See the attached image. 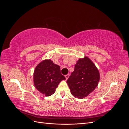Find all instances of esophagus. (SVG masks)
Masks as SVG:
<instances>
[{"instance_id":"obj_1","label":"esophagus","mask_w":129,"mask_h":129,"mask_svg":"<svg viewBox=\"0 0 129 129\" xmlns=\"http://www.w3.org/2000/svg\"><path fill=\"white\" fill-rule=\"evenodd\" d=\"M69 74H67V75H65V77H66V80H67L69 78Z\"/></svg>"}]
</instances>
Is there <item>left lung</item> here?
I'll return each mask as SVG.
<instances>
[{"label": "left lung", "instance_id": "left-lung-1", "mask_svg": "<svg viewBox=\"0 0 129 129\" xmlns=\"http://www.w3.org/2000/svg\"><path fill=\"white\" fill-rule=\"evenodd\" d=\"M100 80V73L94 63L87 56L80 58L67 82L72 95L83 99L94 90Z\"/></svg>", "mask_w": 129, "mask_h": 129}]
</instances>
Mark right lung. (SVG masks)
<instances>
[{"instance_id": "1", "label": "right lung", "mask_w": 129, "mask_h": 129, "mask_svg": "<svg viewBox=\"0 0 129 129\" xmlns=\"http://www.w3.org/2000/svg\"><path fill=\"white\" fill-rule=\"evenodd\" d=\"M65 79L61 73L60 66L50 59L39 63L33 74L35 87L46 96L53 95L60 82Z\"/></svg>"}]
</instances>
